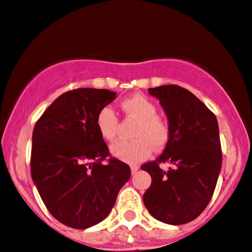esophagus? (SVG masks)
<instances>
[{"mask_svg":"<svg viewBox=\"0 0 252 252\" xmlns=\"http://www.w3.org/2000/svg\"><path fill=\"white\" fill-rule=\"evenodd\" d=\"M130 169H131V174H135V172L139 169V166L138 165H131V166H130Z\"/></svg>","mask_w":252,"mask_h":252,"instance_id":"1","label":"esophagus"}]
</instances>
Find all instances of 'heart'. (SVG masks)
Here are the masks:
<instances>
[{"instance_id": "1", "label": "heart", "mask_w": 252, "mask_h": 252, "mask_svg": "<svg viewBox=\"0 0 252 252\" xmlns=\"http://www.w3.org/2000/svg\"><path fill=\"white\" fill-rule=\"evenodd\" d=\"M123 113L131 120L137 121L132 129L131 141H117L110 147V153L117 159L129 164H136L150 156L151 150H160L170 138V126L160 117L155 102L147 96L134 95L121 103ZM96 128L105 141H113L117 136L120 121L113 108L103 107L96 115Z\"/></svg>"}]
</instances>
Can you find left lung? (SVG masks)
Segmentation results:
<instances>
[{
    "label": "left lung",
    "mask_w": 252,
    "mask_h": 252,
    "mask_svg": "<svg viewBox=\"0 0 252 252\" xmlns=\"http://www.w3.org/2000/svg\"><path fill=\"white\" fill-rule=\"evenodd\" d=\"M159 99L170 126V138L156 160L141 166L151 176L143 195L151 216L172 225L191 222L210 202L222 166L216 116L202 101L180 86L149 88ZM162 162L171 168L163 171Z\"/></svg>",
    "instance_id": "8db88e82"
}]
</instances>
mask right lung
<instances>
[{"mask_svg":"<svg viewBox=\"0 0 252 252\" xmlns=\"http://www.w3.org/2000/svg\"><path fill=\"white\" fill-rule=\"evenodd\" d=\"M115 98L116 93L107 89L70 90L34 126L32 181L49 213L70 228L87 229L104 220L131 175L126 163L107 158L108 145L96 128L99 109Z\"/></svg>","mask_w":252,"mask_h":252,"instance_id":"1","label":"right lung"}]
</instances>
